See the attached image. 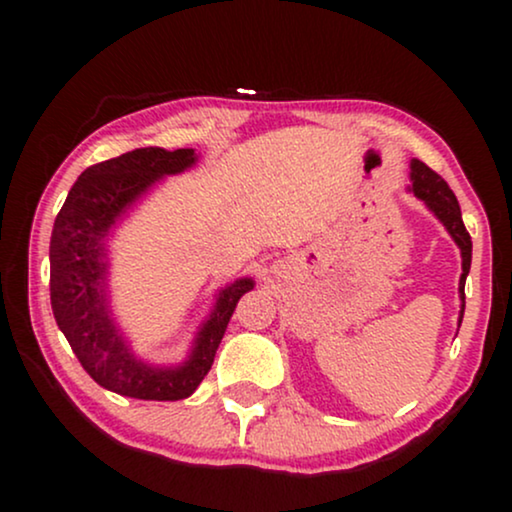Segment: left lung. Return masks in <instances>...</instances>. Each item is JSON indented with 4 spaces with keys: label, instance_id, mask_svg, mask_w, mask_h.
I'll return each mask as SVG.
<instances>
[{
    "label": "left lung",
    "instance_id": "8db88e82",
    "mask_svg": "<svg viewBox=\"0 0 512 512\" xmlns=\"http://www.w3.org/2000/svg\"><path fill=\"white\" fill-rule=\"evenodd\" d=\"M412 193L417 195L419 200L426 202V207L431 209L433 214L443 221V226L450 230V235L454 237V242L459 244L461 249V279H459V293L464 305H461V317L464 319V307H466V293H464V284H466V275L471 270V254H473V242L471 235L461 221V209L457 202V195L452 193V188L447 186V181L426 167L422 160H412Z\"/></svg>",
    "mask_w": 512,
    "mask_h": 512
}]
</instances>
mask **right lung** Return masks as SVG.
<instances>
[{"mask_svg":"<svg viewBox=\"0 0 512 512\" xmlns=\"http://www.w3.org/2000/svg\"><path fill=\"white\" fill-rule=\"evenodd\" d=\"M195 163L193 149L165 151L146 146L90 165L76 179L58 212L51 235V307L76 359L100 387L139 401H181L212 368L228 321L251 279H237L219 293L193 354L179 368H151L123 345L104 305V237L118 216L165 174Z\"/></svg>","mask_w":512,"mask_h":512,"instance_id":"obj_1","label":"right lung"}]
</instances>
